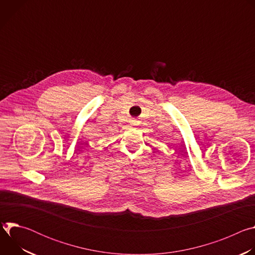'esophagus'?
I'll return each instance as SVG.
<instances>
[{"instance_id":"esophagus-1","label":"esophagus","mask_w":255,"mask_h":255,"mask_svg":"<svg viewBox=\"0 0 255 255\" xmlns=\"http://www.w3.org/2000/svg\"><path fill=\"white\" fill-rule=\"evenodd\" d=\"M138 124H139V122H138L137 120H132V121H131V125H132V126H137Z\"/></svg>"}]
</instances>
